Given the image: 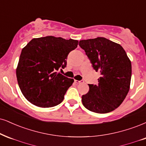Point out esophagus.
I'll list each match as a JSON object with an SVG mask.
<instances>
[{
	"mask_svg": "<svg viewBox=\"0 0 146 146\" xmlns=\"http://www.w3.org/2000/svg\"><path fill=\"white\" fill-rule=\"evenodd\" d=\"M74 82L76 84H80V83H82V82H83V80H74Z\"/></svg>",
	"mask_w": 146,
	"mask_h": 146,
	"instance_id": "34e87169",
	"label": "esophagus"
}]
</instances>
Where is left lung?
Returning <instances> with one entry per match:
<instances>
[{
  "label": "left lung",
  "instance_id": "obj_1",
  "mask_svg": "<svg viewBox=\"0 0 146 146\" xmlns=\"http://www.w3.org/2000/svg\"><path fill=\"white\" fill-rule=\"evenodd\" d=\"M79 46L101 74L98 85L89 84V92L82 96V104L99 114L114 110L123 103L130 87L131 63L127 53L119 44L104 37L80 40Z\"/></svg>",
  "mask_w": 146,
  "mask_h": 146
}]
</instances>
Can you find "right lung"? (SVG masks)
Returning <instances> with one entry per match:
<instances>
[{
    "label": "right lung",
    "instance_id": "obj_1",
    "mask_svg": "<svg viewBox=\"0 0 146 146\" xmlns=\"http://www.w3.org/2000/svg\"><path fill=\"white\" fill-rule=\"evenodd\" d=\"M78 41L61 37L33 38L21 51L16 70L19 87L26 100L41 108L62 103L74 79L57 72L66 67L68 55Z\"/></svg>",
    "mask_w": 146,
    "mask_h": 146
}]
</instances>
